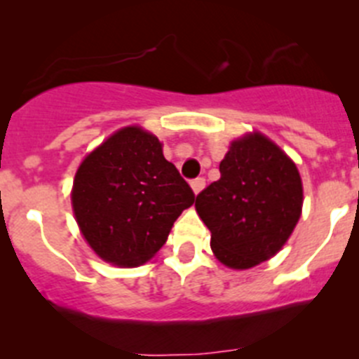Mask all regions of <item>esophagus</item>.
<instances>
[{
	"label": "esophagus",
	"mask_w": 359,
	"mask_h": 359,
	"mask_svg": "<svg viewBox=\"0 0 359 359\" xmlns=\"http://www.w3.org/2000/svg\"><path fill=\"white\" fill-rule=\"evenodd\" d=\"M191 187H193V191H195V195H198L200 191L205 187V179H203V177H198V179L191 180Z\"/></svg>",
	"instance_id": "esophagus-1"
}]
</instances>
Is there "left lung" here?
Instances as JSON below:
<instances>
[{"label":"left lung","mask_w":359,"mask_h":359,"mask_svg":"<svg viewBox=\"0 0 359 359\" xmlns=\"http://www.w3.org/2000/svg\"><path fill=\"white\" fill-rule=\"evenodd\" d=\"M219 180L196 196V210L210 230L219 262L248 269L287 243L303 205L296 164L262 134L230 145L219 163Z\"/></svg>","instance_id":"8db88e82"}]
</instances>
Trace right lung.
<instances>
[{"mask_svg":"<svg viewBox=\"0 0 359 359\" xmlns=\"http://www.w3.org/2000/svg\"><path fill=\"white\" fill-rule=\"evenodd\" d=\"M195 193L164 159L159 140L126 127L85 157L72 189L83 236L116 266H142L161 250Z\"/></svg>","mask_w":359,"mask_h":359,"instance_id":"obj_1","label":"right lung"}]
</instances>
